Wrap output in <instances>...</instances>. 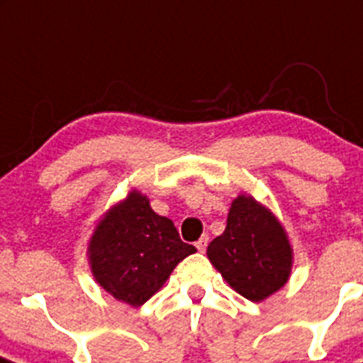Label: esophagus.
<instances>
[{
  "label": "esophagus",
  "instance_id": "obj_1",
  "mask_svg": "<svg viewBox=\"0 0 363 363\" xmlns=\"http://www.w3.org/2000/svg\"><path fill=\"white\" fill-rule=\"evenodd\" d=\"M207 244H209V238H207L206 237V235H203V237L202 238H200V240H198V242H196V247H198V252H206V250H207Z\"/></svg>",
  "mask_w": 363,
  "mask_h": 363
}]
</instances>
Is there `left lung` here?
Segmentation results:
<instances>
[{
    "mask_svg": "<svg viewBox=\"0 0 363 363\" xmlns=\"http://www.w3.org/2000/svg\"><path fill=\"white\" fill-rule=\"evenodd\" d=\"M216 270L250 301H262L288 281L292 250L284 229L252 196H238L229 209L228 225L207 246Z\"/></svg>",
    "mask_w": 363,
    "mask_h": 363,
    "instance_id": "1",
    "label": "left lung"
}]
</instances>
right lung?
I'll return each mask as SVG.
<instances>
[{"label": "right lung", "instance_id": "right-lung-1", "mask_svg": "<svg viewBox=\"0 0 363 363\" xmlns=\"http://www.w3.org/2000/svg\"><path fill=\"white\" fill-rule=\"evenodd\" d=\"M194 252L196 247L179 238L172 220L156 215L139 193L110 209L89 242L97 283L132 306L147 303L176 264Z\"/></svg>", "mask_w": 363, "mask_h": 363}]
</instances>
